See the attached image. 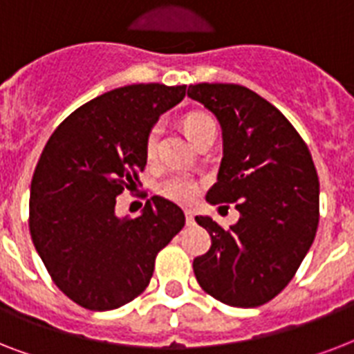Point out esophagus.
Returning <instances> with one entry per match:
<instances>
[{"mask_svg":"<svg viewBox=\"0 0 354 354\" xmlns=\"http://www.w3.org/2000/svg\"><path fill=\"white\" fill-rule=\"evenodd\" d=\"M185 222H187V226H193V224H194V215H193V211L185 209Z\"/></svg>","mask_w":354,"mask_h":354,"instance_id":"obj_1","label":"esophagus"}]
</instances>
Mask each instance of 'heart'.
<instances>
[{"instance_id":"obj_1","label":"heart","mask_w":354,"mask_h":354,"mask_svg":"<svg viewBox=\"0 0 354 354\" xmlns=\"http://www.w3.org/2000/svg\"><path fill=\"white\" fill-rule=\"evenodd\" d=\"M211 119L205 118V115H200V113H191L187 118L183 119V130L187 133L191 141H193L200 132H202V128L205 124H209ZM158 136H160V127L154 124V127L150 128L149 133H147V152L152 154L156 149V143H158ZM161 196H165V198L172 200V202H178V204H187L191 200L196 196V183L193 180H189L185 176H171L163 180L160 183V187H158Z\"/></svg>"}]
</instances>
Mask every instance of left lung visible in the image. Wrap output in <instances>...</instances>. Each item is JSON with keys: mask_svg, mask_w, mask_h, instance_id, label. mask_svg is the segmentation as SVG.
Listing matches in <instances>:
<instances>
[{"mask_svg": "<svg viewBox=\"0 0 354 354\" xmlns=\"http://www.w3.org/2000/svg\"><path fill=\"white\" fill-rule=\"evenodd\" d=\"M187 95L222 128V161L209 204H236V224L196 222L209 252L193 261L196 281L232 307L252 308L285 288L313 246L319 221V182L313 156L288 119L239 84L189 86Z\"/></svg>", "mask_w": 354, "mask_h": 354, "instance_id": "left-lung-1", "label": "left lung"}]
</instances>
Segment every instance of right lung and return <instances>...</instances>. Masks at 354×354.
I'll list each match as a JSON object with an SVG mask.
<instances>
[{"instance_id": "obj_1", "label": "right lung", "mask_w": 354, "mask_h": 354, "mask_svg": "<svg viewBox=\"0 0 354 354\" xmlns=\"http://www.w3.org/2000/svg\"><path fill=\"white\" fill-rule=\"evenodd\" d=\"M187 86L132 84L75 110L53 132L30 182L29 227L60 290L90 310H112L149 286L156 255L185 224L176 204L152 196L138 218L115 198L147 165V133Z\"/></svg>"}]
</instances>
